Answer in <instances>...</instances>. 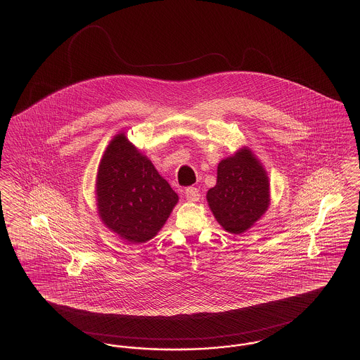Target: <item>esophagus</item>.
Instances as JSON below:
<instances>
[{"mask_svg": "<svg viewBox=\"0 0 360 360\" xmlns=\"http://www.w3.org/2000/svg\"><path fill=\"white\" fill-rule=\"evenodd\" d=\"M185 195L188 201L195 202L200 200V190L197 188H188L185 190Z\"/></svg>", "mask_w": 360, "mask_h": 360, "instance_id": "34e87169", "label": "esophagus"}]
</instances>
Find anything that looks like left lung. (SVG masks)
Returning <instances> with one entry per match:
<instances>
[{
  "label": "left lung",
  "instance_id": "obj_1",
  "mask_svg": "<svg viewBox=\"0 0 360 360\" xmlns=\"http://www.w3.org/2000/svg\"><path fill=\"white\" fill-rule=\"evenodd\" d=\"M269 178L248 150L224 159L217 184L206 194L216 220L224 229L240 235L257 223L270 204Z\"/></svg>",
  "mask_w": 360,
  "mask_h": 360
}]
</instances>
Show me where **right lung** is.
Listing matches in <instances>:
<instances>
[{"label":"right lung","mask_w":360,"mask_h":360,"mask_svg":"<svg viewBox=\"0 0 360 360\" xmlns=\"http://www.w3.org/2000/svg\"><path fill=\"white\" fill-rule=\"evenodd\" d=\"M97 201L103 223L131 243L153 239L178 201L154 165L127 140L115 137L97 174Z\"/></svg>","instance_id":"1"}]
</instances>
